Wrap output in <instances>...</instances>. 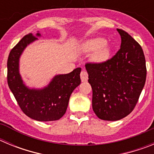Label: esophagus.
<instances>
[{
    "label": "esophagus",
    "mask_w": 154,
    "mask_h": 154,
    "mask_svg": "<svg viewBox=\"0 0 154 154\" xmlns=\"http://www.w3.org/2000/svg\"><path fill=\"white\" fill-rule=\"evenodd\" d=\"M88 73L85 71H82L81 74H80V77H81L82 82H86L88 80Z\"/></svg>",
    "instance_id": "1"
}]
</instances>
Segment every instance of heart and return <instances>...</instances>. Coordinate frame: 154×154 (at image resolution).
Masks as SVG:
<instances>
[{"label": "heart", "mask_w": 154, "mask_h": 154, "mask_svg": "<svg viewBox=\"0 0 154 154\" xmlns=\"http://www.w3.org/2000/svg\"><path fill=\"white\" fill-rule=\"evenodd\" d=\"M106 41L103 38H96L88 41L82 45V51L84 52L94 51L92 59L100 62L106 60L109 56V49L106 47Z\"/></svg>", "instance_id": "b5f03b06"}]
</instances>
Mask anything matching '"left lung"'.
<instances>
[{"label": "left lung", "instance_id": "8db88e82", "mask_svg": "<svg viewBox=\"0 0 154 154\" xmlns=\"http://www.w3.org/2000/svg\"><path fill=\"white\" fill-rule=\"evenodd\" d=\"M121 36L119 51L103 62H87L92 89V109L99 119L116 121L135 108L145 85L146 60L142 48L127 32Z\"/></svg>", "mask_w": 154, "mask_h": 154}]
</instances>
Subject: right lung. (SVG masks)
Wrapping results in <instances>:
<instances>
[{"instance_id": "1", "label": "right lung", "mask_w": 154, "mask_h": 154, "mask_svg": "<svg viewBox=\"0 0 154 154\" xmlns=\"http://www.w3.org/2000/svg\"><path fill=\"white\" fill-rule=\"evenodd\" d=\"M37 39L32 33L28 34L11 49L8 59V86L22 112L28 117L44 122L58 120L66 112L71 94L81 83V68L69 74L56 75L44 89L27 88L19 74V58L27 45Z\"/></svg>"}]
</instances>
